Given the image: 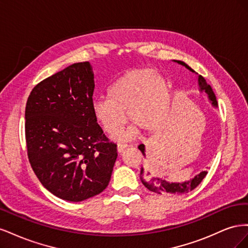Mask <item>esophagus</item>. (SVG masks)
I'll list each match as a JSON object with an SVG mask.
<instances>
[{"label": "esophagus", "instance_id": "esophagus-1", "mask_svg": "<svg viewBox=\"0 0 248 248\" xmlns=\"http://www.w3.org/2000/svg\"><path fill=\"white\" fill-rule=\"evenodd\" d=\"M127 147H128V145H126V144H121V142H119V144L117 145V150H118V152H119V153H122Z\"/></svg>", "mask_w": 248, "mask_h": 248}]
</instances>
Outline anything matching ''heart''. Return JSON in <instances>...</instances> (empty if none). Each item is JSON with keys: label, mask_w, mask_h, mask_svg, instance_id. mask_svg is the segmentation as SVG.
I'll list each match as a JSON object with an SVG mask.
<instances>
[{"label": "heart", "mask_w": 248, "mask_h": 248, "mask_svg": "<svg viewBox=\"0 0 248 248\" xmlns=\"http://www.w3.org/2000/svg\"><path fill=\"white\" fill-rule=\"evenodd\" d=\"M108 98L94 100L93 115L103 130L116 132L127 118L132 123L118 133L119 140H128L139 132V127L154 129L166 117L170 106L167 81L151 68H140L125 73L108 91Z\"/></svg>", "instance_id": "1"}]
</instances>
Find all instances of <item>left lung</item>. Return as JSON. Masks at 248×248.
I'll return each instance as SVG.
<instances>
[{"mask_svg": "<svg viewBox=\"0 0 248 248\" xmlns=\"http://www.w3.org/2000/svg\"><path fill=\"white\" fill-rule=\"evenodd\" d=\"M176 62L178 64H181V65L185 66L187 69H189L190 71L194 72V70H192L190 67L187 64H185L184 62H182V61H176ZM199 85L201 88V91H205L208 94L209 99L211 100L213 106L217 107V100H216V97H215L213 90L207 84L206 79L202 76L199 77ZM139 149L140 150L142 155L145 156V146L140 144L139 146ZM207 174L208 172L206 170H204V171L200 172V174L197 175L193 179L188 180V181H185L182 183H170L167 181V180H164L159 177H156L155 175L151 174V172H147L146 175H144V170H142V168H141L140 180H141L142 184H144L149 190H151L153 192L159 193V194L166 193V194H170V196H178V194H184V193H187V192L193 190L194 188H197L202 180H204V178L206 177Z\"/></svg>", "mask_w": 248, "mask_h": 248, "instance_id": "8db88e82", "label": "left lung"}]
</instances>
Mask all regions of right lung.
<instances>
[{
    "mask_svg": "<svg viewBox=\"0 0 248 248\" xmlns=\"http://www.w3.org/2000/svg\"><path fill=\"white\" fill-rule=\"evenodd\" d=\"M94 88L92 66L74 63L37 84L26 104L29 161L48 191L69 202L106 189L118 156L93 115Z\"/></svg>",
    "mask_w": 248,
    "mask_h": 248,
    "instance_id": "1",
    "label": "right lung"
}]
</instances>
